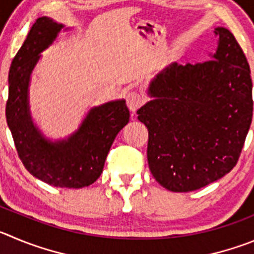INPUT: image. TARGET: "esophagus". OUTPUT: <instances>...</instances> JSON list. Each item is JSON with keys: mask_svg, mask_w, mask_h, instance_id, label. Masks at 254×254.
Here are the masks:
<instances>
[{"mask_svg": "<svg viewBox=\"0 0 254 254\" xmlns=\"http://www.w3.org/2000/svg\"><path fill=\"white\" fill-rule=\"evenodd\" d=\"M145 103V98L141 92L130 91L127 95V105L131 111H136L143 104Z\"/></svg>", "mask_w": 254, "mask_h": 254, "instance_id": "1", "label": "esophagus"}]
</instances>
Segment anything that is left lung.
<instances>
[{
	"instance_id": "1",
	"label": "left lung",
	"mask_w": 254,
	"mask_h": 254,
	"mask_svg": "<svg viewBox=\"0 0 254 254\" xmlns=\"http://www.w3.org/2000/svg\"><path fill=\"white\" fill-rule=\"evenodd\" d=\"M214 34L213 60L170 65L151 82L154 100L136 111L149 131V169L168 190H196L231 172L252 123L247 58L231 31Z\"/></svg>"
}]
</instances>
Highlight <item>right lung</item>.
Listing matches in <instances>:
<instances>
[{
	"mask_svg": "<svg viewBox=\"0 0 254 254\" xmlns=\"http://www.w3.org/2000/svg\"><path fill=\"white\" fill-rule=\"evenodd\" d=\"M63 27L49 17L37 18L32 25L9 67L6 119L27 172L50 186L77 189L100 177L114 139L127 124L130 114L124 100L111 101L91 109L67 140L51 143L37 131L27 106L30 75L40 52L52 44Z\"/></svg>",
	"mask_w": 254,
	"mask_h": 254,
	"instance_id": "1",
	"label": "right lung"
}]
</instances>
